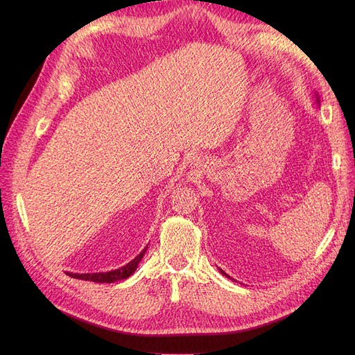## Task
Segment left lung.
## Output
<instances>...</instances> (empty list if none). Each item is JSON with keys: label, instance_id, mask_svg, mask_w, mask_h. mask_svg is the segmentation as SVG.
<instances>
[{"label": "left lung", "instance_id": "8db88e82", "mask_svg": "<svg viewBox=\"0 0 355 355\" xmlns=\"http://www.w3.org/2000/svg\"><path fill=\"white\" fill-rule=\"evenodd\" d=\"M219 271H220L223 275H227V272H225V271H222V270H219ZM227 277H230V275H227Z\"/></svg>", "mask_w": 355, "mask_h": 355}]
</instances>
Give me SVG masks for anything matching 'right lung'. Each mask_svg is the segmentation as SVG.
I'll list each match as a JSON object with an SVG mask.
<instances>
[{"label": "right lung", "instance_id": "1", "mask_svg": "<svg viewBox=\"0 0 355 355\" xmlns=\"http://www.w3.org/2000/svg\"><path fill=\"white\" fill-rule=\"evenodd\" d=\"M148 247L139 253L133 261L128 262L127 265L118 268V270L110 271V272H93V274H73V272H67L69 277L77 278V280H84V282H93V283H115L120 280H125V278L130 277L139 265V262L142 261V257L145 254Z\"/></svg>", "mask_w": 355, "mask_h": 355}]
</instances>
